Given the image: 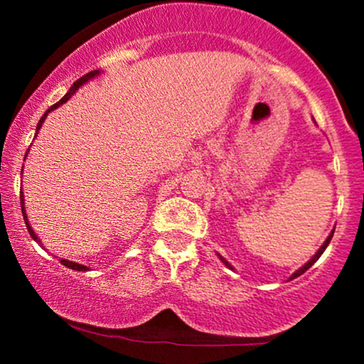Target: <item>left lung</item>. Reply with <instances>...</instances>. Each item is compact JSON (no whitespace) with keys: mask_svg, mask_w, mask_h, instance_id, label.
Wrapping results in <instances>:
<instances>
[{"mask_svg":"<svg viewBox=\"0 0 364 364\" xmlns=\"http://www.w3.org/2000/svg\"><path fill=\"white\" fill-rule=\"evenodd\" d=\"M333 234H335V229H333V230H331V232H329V236H328V237H326V241H324V243H322V247H321V248H318V250H317V252H315V255H314V257H311V259H310V260H308V262H306V264H304V266H301V267H299V269H297V271H296V273H292V274H291V278H289V280H294V278H297V277H301V274H303V273H304V271H308V269H310V267H311V266H314V264H315V262H317V260H318V257H321V255H322V253H324V250H326V248H328V245H329V241H331ZM218 259H220V260H222V262H223V264H225V266H227V267H229V269H232V271H234V267H232V266H230V264H229V262H227V260H225V259H223V257H222V255H220V253H218Z\"/></svg>","mask_w":364,"mask_h":364,"instance_id":"8db88e82","label":"left lung"}]
</instances>
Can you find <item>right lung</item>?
I'll return each mask as SVG.
<instances>
[{
    "mask_svg": "<svg viewBox=\"0 0 364 364\" xmlns=\"http://www.w3.org/2000/svg\"><path fill=\"white\" fill-rule=\"evenodd\" d=\"M98 73H100V70H93V72H90V73H86V75H82V77H80L79 80H75V82H73V86L70 87V90H68V93L65 95V97L61 98V100L58 102V104H54L53 107H49V109H47L46 114H43V116L40 117L38 124H36V134H38V130H40V128H42L43 121H46V117L49 116V112H50V111H54V109H58V107H61V105H63V104H67V102L70 100V98L73 97V95H75V91L79 90V87L82 86V84H86L87 80H91V79H93V77H97ZM36 134H35V137H36ZM21 174H23V172H21ZM21 208H23V216H24L26 227H28V232H29V236H31L33 240L36 241V243H38V245H42V240H40V237L36 236V234H35V230L31 229V225H29V222H28V213H26V208H24V196H23V190H21ZM61 264H63V266L70 267V269H73V271H87V267H86V266H82V264H79V262H72V260H67V259H61Z\"/></svg>",
    "mask_w": 364,
    "mask_h": 364,
    "instance_id": "add662e5",
    "label": "right lung"
}]
</instances>
